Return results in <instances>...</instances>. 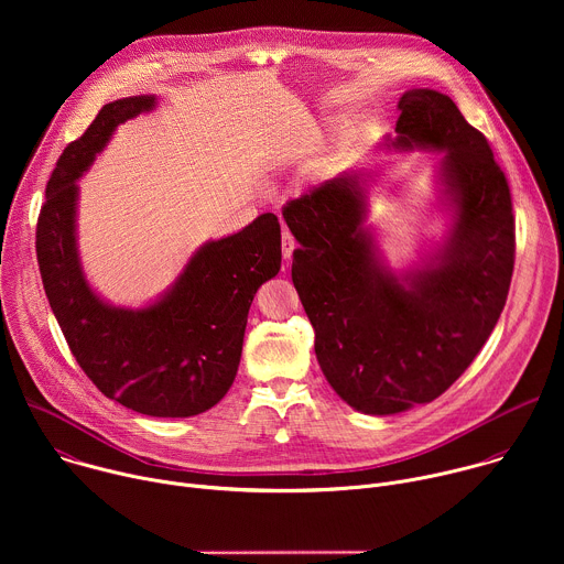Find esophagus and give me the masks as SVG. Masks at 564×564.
<instances>
[{
  "instance_id": "1",
  "label": "esophagus",
  "mask_w": 564,
  "mask_h": 564,
  "mask_svg": "<svg viewBox=\"0 0 564 564\" xmlns=\"http://www.w3.org/2000/svg\"><path fill=\"white\" fill-rule=\"evenodd\" d=\"M294 248H296V243H294V236H292L288 229H283V259H285V261H290V259H292Z\"/></svg>"
}]
</instances>
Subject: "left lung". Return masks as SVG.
<instances>
[{
  "label": "left lung",
  "mask_w": 564,
  "mask_h": 564,
  "mask_svg": "<svg viewBox=\"0 0 564 564\" xmlns=\"http://www.w3.org/2000/svg\"><path fill=\"white\" fill-rule=\"evenodd\" d=\"M397 135L381 147L437 151L442 243L392 270L368 216V172L321 183L283 207L299 240L292 283L335 392L359 413L394 415L437 399L475 359L507 303L516 220L494 151L455 102L433 89L399 98Z\"/></svg>",
  "instance_id": "1"
}]
</instances>
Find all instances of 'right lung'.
<instances>
[{
    "instance_id": "add662e5",
    "label": "right lung",
    "mask_w": 564,
    "mask_h": 564,
    "mask_svg": "<svg viewBox=\"0 0 564 564\" xmlns=\"http://www.w3.org/2000/svg\"><path fill=\"white\" fill-rule=\"evenodd\" d=\"M155 96L100 109L59 155L37 218V263L66 344L98 390L149 417H194L234 383L257 290L281 270V225L261 214L200 246L178 279L144 307H118L87 281L77 250V181L118 124L153 111Z\"/></svg>"
}]
</instances>
